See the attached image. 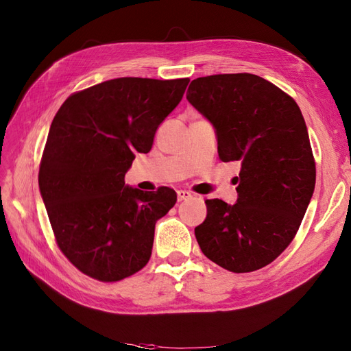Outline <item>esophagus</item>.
I'll return each instance as SVG.
<instances>
[{
	"label": "esophagus",
	"instance_id": "obj_1",
	"mask_svg": "<svg viewBox=\"0 0 351 351\" xmlns=\"http://www.w3.org/2000/svg\"><path fill=\"white\" fill-rule=\"evenodd\" d=\"M190 197H192V193L186 192V190H178V192H177V199H178V202L187 200V199H190Z\"/></svg>",
	"mask_w": 351,
	"mask_h": 351
}]
</instances>
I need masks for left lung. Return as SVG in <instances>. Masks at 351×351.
Wrapping results in <instances>:
<instances>
[{
  "label": "left lung",
  "mask_w": 351,
  "mask_h": 351,
  "mask_svg": "<svg viewBox=\"0 0 351 351\" xmlns=\"http://www.w3.org/2000/svg\"><path fill=\"white\" fill-rule=\"evenodd\" d=\"M186 97L214 124L221 161L241 165L237 204L205 202L206 219L195 228L200 250L236 274L267 267L293 241L315 190V158L299 105L250 73L197 77Z\"/></svg>",
  "instance_id": "8db88e82"
}]
</instances>
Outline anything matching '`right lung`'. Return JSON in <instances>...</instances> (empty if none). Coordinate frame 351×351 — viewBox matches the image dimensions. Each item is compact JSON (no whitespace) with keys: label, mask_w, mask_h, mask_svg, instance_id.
<instances>
[{"label":"right lung","mask_w":351,"mask_h":351,"mask_svg":"<svg viewBox=\"0 0 351 351\" xmlns=\"http://www.w3.org/2000/svg\"><path fill=\"white\" fill-rule=\"evenodd\" d=\"M190 79L120 77L71 93L52 120L39 189L62 254L88 277L115 282L149 262L155 222L177 195L125 187L134 154L154 136Z\"/></svg>","instance_id":"add662e5"}]
</instances>
